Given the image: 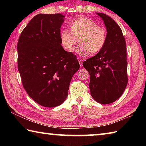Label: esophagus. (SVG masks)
<instances>
[{
	"mask_svg": "<svg viewBox=\"0 0 146 146\" xmlns=\"http://www.w3.org/2000/svg\"><path fill=\"white\" fill-rule=\"evenodd\" d=\"M78 62L80 64V66H82V63H83V60H82L81 58H78Z\"/></svg>",
	"mask_w": 146,
	"mask_h": 146,
	"instance_id": "1",
	"label": "esophagus"
}]
</instances>
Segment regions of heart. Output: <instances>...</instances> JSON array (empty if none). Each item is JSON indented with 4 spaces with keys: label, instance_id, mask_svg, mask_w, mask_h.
<instances>
[{
    "label": "heart",
    "instance_id": "obj_1",
    "mask_svg": "<svg viewBox=\"0 0 146 146\" xmlns=\"http://www.w3.org/2000/svg\"><path fill=\"white\" fill-rule=\"evenodd\" d=\"M71 30L62 29L60 33L61 45L67 51L72 50L79 38L80 45L75 49L79 55L86 56L97 53L104 47L107 40V31L101 26L86 17H80L73 19L70 23Z\"/></svg>",
    "mask_w": 146,
    "mask_h": 146
}]
</instances>
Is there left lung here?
<instances>
[{"label": "left lung", "mask_w": 146, "mask_h": 146, "mask_svg": "<svg viewBox=\"0 0 146 146\" xmlns=\"http://www.w3.org/2000/svg\"><path fill=\"white\" fill-rule=\"evenodd\" d=\"M107 31L104 47L83 62L90 75V90L94 100L108 104L118 99L127 84V53L124 36L119 26L107 15L97 13Z\"/></svg>", "instance_id": "8db88e82"}]
</instances>
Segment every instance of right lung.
<instances>
[{"mask_svg":"<svg viewBox=\"0 0 146 146\" xmlns=\"http://www.w3.org/2000/svg\"><path fill=\"white\" fill-rule=\"evenodd\" d=\"M60 13L38 14L20 35L18 70L27 93L42 106L56 107L68 97L71 78L79 68L76 55L64 50Z\"/></svg>","mask_w":146,"mask_h":146,"instance_id":"right-lung-1","label":"right lung"}]
</instances>
